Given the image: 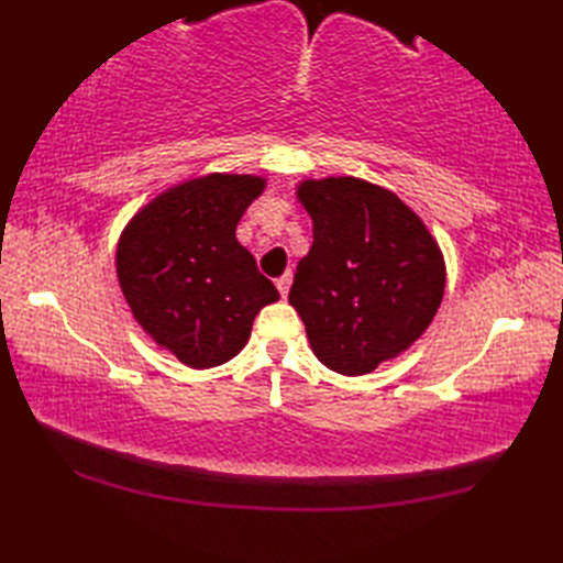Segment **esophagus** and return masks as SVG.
<instances>
[{"label":"esophagus","mask_w":563,"mask_h":563,"mask_svg":"<svg viewBox=\"0 0 563 563\" xmlns=\"http://www.w3.org/2000/svg\"><path fill=\"white\" fill-rule=\"evenodd\" d=\"M290 283H292V273L288 271V273H283L278 280H275V288H278V292H280V297L285 300V297H288V292H290Z\"/></svg>","instance_id":"obj_1"}]
</instances>
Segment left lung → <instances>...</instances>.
Returning <instances> with one entry per match:
<instances>
[{
	"instance_id": "obj_1",
	"label": "left lung",
	"mask_w": 563,
	"mask_h": 563,
	"mask_svg": "<svg viewBox=\"0 0 563 563\" xmlns=\"http://www.w3.org/2000/svg\"><path fill=\"white\" fill-rule=\"evenodd\" d=\"M314 244L290 305L333 373L365 375L421 336L445 292V263L426 224L379 186L341 176L297 190Z\"/></svg>"
}]
</instances>
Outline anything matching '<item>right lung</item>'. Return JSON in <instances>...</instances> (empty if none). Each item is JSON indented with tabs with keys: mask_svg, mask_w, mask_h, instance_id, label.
Returning <instances> with one entry per match:
<instances>
[{
	"mask_svg": "<svg viewBox=\"0 0 563 563\" xmlns=\"http://www.w3.org/2000/svg\"><path fill=\"white\" fill-rule=\"evenodd\" d=\"M263 190L254 176L194 178L142 208L118 242V280L150 336L190 367L244 349L263 307L278 300L236 224Z\"/></svg>",
	"mask_w": 563,
	"mask_h": 563,
	"instance_id": "obj_1",
	"label": "right lung"
}]
</instances>
